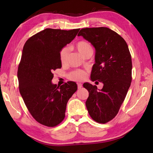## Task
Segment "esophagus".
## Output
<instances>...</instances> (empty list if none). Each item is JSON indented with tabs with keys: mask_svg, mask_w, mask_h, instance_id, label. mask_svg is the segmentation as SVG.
Segmentation results:
<instances>
[{
	"mask_svg": "<svg viewBox=\"0 0 153 153\" xmlns=\"http://www.w3.org/2000/svg\"><path fill=\"white\" fill-rule=\"evenodd\" d=\"M77 87H78V89H81L82 87V84L80 83H77Z\"/></svg>",
	"mask_w": 153,
	"mask_h": 153,
	"instance_id": "obj_1",
	"label": "esophagus"
}]
</instances>
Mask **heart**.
<instances>
[{
  "mask_svg": "<svg viewBox=\"0 0 153 153\" xmlns=\"http://www.w3.org/2000/svg\"><path fill=\"white\" fill-rule=\"evenodd\" d=\"M76 48L84 57L91 55V56L93 53V49L91 45L88 41L82 40L77 42L76 44ZM69 55V48L68 47H64L59 51V59L62 64L67 63ZM87 77V73L85 71L82 70H74L68 75L69 79L77 81V82H82Z\"/></svg>",
  "mask_w": 153,
  "mask_h": 153,
  "instance_id": "1",
  "label": "heart"
}]
</instances>
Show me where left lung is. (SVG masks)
<instances>
[{
	"instance_id": "left-lung-1",
	"label": "left lung",
	"mask_w": 153,
	"mask_h": 153,
	"mask_svg": "<svg viewBox=\"0 0 153 153\" xmlns=\"http://www.w3.org/2000/svg\"><path fill=\"white\" fill-rule=\"evenodd\" d=\"M82 36L96 50L91 79L103 83L101 90L85 83L89 91L85 105L95 122L106 123L118 114L130 87L132 77L131 56L126 41L116 32L105 27L83 28Z\"/></svg>"
}]
</instances>
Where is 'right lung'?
<instances>
[{"label":"right lung","mask_w":153,"mask_h":153,"mask_svg":"<svg viewBox=\"0 0 153 153\" xmlns=\"http://www.w3.org/2000/svg\"><path fill=\"white\" fill-rule=\"evenodd\" d=\"M79 31L47 28L29 38L23 48L18 70L19 91L29 112L41 124L54 127L62 122L68 100L77 89L73 82L60 87L51 81L53 71L62 67L60 50Z\"/></svg>","instance_id":"obj_1"}]
</instances>
